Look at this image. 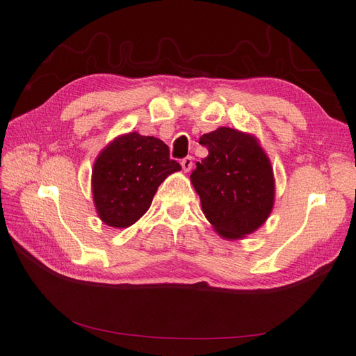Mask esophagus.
<instances>
[{"mask_svg": "<svg viewBox=\"0 0 356 356\" xmlns=\"http://www.w3.org/2000/svg\"><path fill=\"white\" fill-rule=\"evenodd\" d=\"M180 165H182L184 171H190L193 168V157L191 156H186L182 159V162H180Z\"/></svg>", "mask_w": 356, "mask_h": 356, "instance_id": "1", "label": "esophagus"}]
</instances>
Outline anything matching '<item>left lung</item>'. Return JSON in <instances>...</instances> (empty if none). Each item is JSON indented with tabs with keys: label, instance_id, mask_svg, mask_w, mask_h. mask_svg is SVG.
<instances>
[{
	"label": "left lung",
	"instance_id": "1",
	"mask_svg": "<svg viewBox=\"0 0 356 356\" xmlns=\"http://www.w3.org/2000/svg\"><path fill=\"white\" fill-rule=\"evenodd\" d=\"M199 143L208 156L195 163L191 182L209 223L225 238L260 228L274 205V174L259 142L222 127L203 134Z\"/></svg>",
	"mask_w": 356,
	"mask_h": 356
}]
</instances>
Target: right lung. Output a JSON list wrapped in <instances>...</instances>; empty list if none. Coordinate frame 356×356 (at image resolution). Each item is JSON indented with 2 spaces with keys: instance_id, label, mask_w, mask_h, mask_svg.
Wrapping results in <instances>:
<instances>
[{
  "instance_id": "obj_1",
  "label": "right lung",
  "mask_w": 356,
  "mask_h": 356,
  "mask_svg": "<svg viewBox=\"0 0 356 356\" xmlns=\"http://www.w3.org/2000/svg\"><path fill=\"white\" fill-rule=\"evenodd\" d=\"M180 165L154 136L128 133L113 140L93 166V199L101 220L127 228L147 213L166 176Z\"/></svg>"
}]
</instances>
